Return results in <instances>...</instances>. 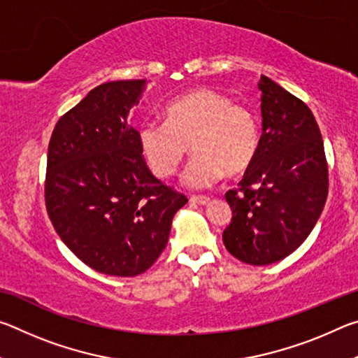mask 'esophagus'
<instances>
[{"label": "esophagus", "mask_w": 358, "mask_h": 358, "mask_svg": "<svg viewBox=\"0 0 358 358\" xmlns=\"http://www.w3.org/2000/svg\"><path fill=\"white\" fill-rule=\"evenodd\" d=\"M189 202L197 203V205H207L210 202V199L207 196H191Z\"/></svg>", "instance_id": "obj_1"}]
</instances>
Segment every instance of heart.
Segmentation results:
<instances>
[{"label": "heart", "instance_id": "heart-1", "mask_svg": "<svg viewBox=\"0 0 358 358\" xmlns=\"http://www.w3.org/2000/svg\"><path fill=\"white\" fill-rule=\"evenodd\" d=\"M166 121L147 120L137 138L151 172L167 178L177 172L187 150H194L183 183L203 189L226 172L238 175L256 159L260 147L259 120L251 108L234 104L229 96L210 88L194 90L173 99Z\"/></svg>", "mask_w": 358, "mask_h": 358}]
</instances>
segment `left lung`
Wrapping results in <instances>:
<instances>
[{"label":"left lung","mask_w":358,"mask_h":358,"mask_svg":"<svg viewBox=\"0 0 358 358\" xmlns=\"http://www.w3.org/2000/svg\"><path fill=\"white\" fill-rule=\"evenodd\" d=\"M262 136L237 189L226 192L232 221L226 250L250 265L292 254L316 226L329 194L322 136L305 102L262 76Z\"/></svg>","instance_id":"obj_1"}]
</instances>
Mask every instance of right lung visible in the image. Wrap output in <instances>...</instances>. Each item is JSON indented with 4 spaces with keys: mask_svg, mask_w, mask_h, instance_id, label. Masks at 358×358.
Masks as SVG:
<instances>
[{
    "mask_svg": "<svg viewBox=\"0 0 358 358\" xmlns=\"http://www.w3.org/2000/svg\"><path fill=\"white\" fill-rule=\"evenodd\" d=\"M145 87L118 80L93 88L58 120L48 143V217L64 245L104 275L147 271L187 202L150 172L128 123Z\"/></svg>",
    "mask_w": 358,
    "mask_h": 358,
    "instance_id": "right-lung-1",
    "label": "right lung"
}]
</instances>
